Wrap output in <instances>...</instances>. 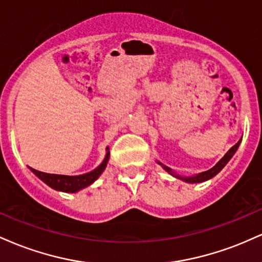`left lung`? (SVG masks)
Here are the masks:
<instances>
[{
  "mask_svg": "<svg viewBox=\"0 0 262 262\" xmlns=\"http://www.w3.org/2000/svg\"><path fill=\"white\" fill-rule=\"evenodd\" d=\"M239 144H240V140L237 141V143L235 144V145L231 146V148L229 149V151H228L227 154H225V155L223 156V158H222L221 160L218 161V164L215 165V166H213L212 169H209V170L204 171V172L200 173V175L192 176V177H182V176L175 175V173H173L172 171H171V170L169 169V167L164 166V165H162V167H164V169L166 170L167 172L172 173L173 176H176L177 179H181V180H183V181H186V182H189V183H197V182H203V181H207V180L212 179V177H214L215 175H217V173L219 172V171H221V170L223 169V167L225 166V165H227V162L230 160L231 156L234 155V152H235V151H236V149L239 148ZM160 165H161V164H160Z\"/></svg>",
  "mask_w": 262,
  "mask_h": 262,
  "instance_id": "8db88e82",
  "label": "left lung"
}]
</instances>
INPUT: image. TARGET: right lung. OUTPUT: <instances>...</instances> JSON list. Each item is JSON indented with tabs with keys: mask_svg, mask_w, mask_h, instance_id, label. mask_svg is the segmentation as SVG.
I'll return each mask as SVG.
<instances>
[{
	"mask_svg": "<svg viewBox=\"0 0 262 262\" xmlns=\"http://www.w3.org/2000/svg\"><path fill=\"white\" fill-rule=\"evenodd\" d=\"M108 159H110V152H107L106 158L100 166L97 169H95L91 172L83 173V175L79 176H65V175H54V173H45L41 172V171H38L35 169H32L33 172L37 175L41 181H44L48 186L56 189V191H62V192H70V193H74V192L80 191V189L87 187L90 186L93 181L98 179V176L103 172V170L106 169V165Z\"/></svg>",
	"mask_w": 262,
	"mask_h": 262,
	"instance_id": "right-lung-1",
	"label": "right lung"
}]
</instances>
